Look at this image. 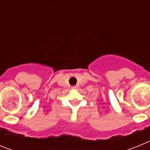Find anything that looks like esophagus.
<instances>
[{
	"label": "esophagus",
	"instance_id": "esophagus-1",
	"mask_svg": "<svg viewBox=\"0 0 150 150\" xmlns=\"http://www.w3.org/2000/svg\"><path fill=\"white\" fill-rule=\"evenodd\" d=\"M78 86H72V89H77Z\"/></svg>",
	"mask_w": 150,
	"mask_h": 150
}]
</instances>
